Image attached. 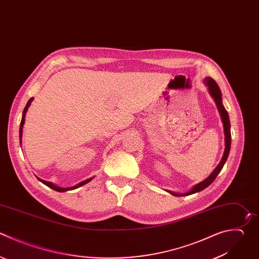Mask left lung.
<instances>
[{
	"instance_id": "obj_1",
	"label": "left lung",
	"mask_w": 259,
	"mask_h": 259,
	"mask_svg": "<svg viewBox=\"0 0 259 259\" xmlns=\"http://www.w3.org/2000/svg\"><path fill=\"white\" fill-rule=\"evenodd\" d=\"M204 83L206 84V86L208 87V91L210 93V95L212 96V98L214 99L215 101V104L218 106V109L221 113V117H222V120H223V123H224V132H225V152H224V155H223V158L221 160V162L219 163V165L215 167V169L211 172V174L206 178L204 179L203 181H201L200 183L196 184L195 186H193V188L186 192V193H174V192H170L172 193L173 195H176V196H184V195H189V194H192V193H195V192H198V191H201L202 189L206 188L209 184H211V182L215 179V177L218 176V174L221 172L222 168L224 167V164L226 163V160L229 156V152H230V147H231V131H230V120H229V115H228V112L227 110L225 109V107L223 106L222 104V93H221V90L218 86V84L215 83V81L211 78H206L204 80Z\"/></svg>"
}]
</instances>
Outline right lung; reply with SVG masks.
I'll return each instance as SVG.
<instances>
[{"label": "right lung", "instance_id": "add662e5", "mask_svg": "<svg viewBox=\"0 0 259 259\" xmlns=\"http://www.w3.org/2000/svg\"><path fill=\"white\" fill-rule=\"evenodd\" d=\"M32 100H33V97H31V98L28 100V102H27V104H26V106H25V108H24V110H23V115H22V119H21V123H20V131H19L20 142H21V138H22V127H23V124H24V121H25V114H26V111H27V109H28V107H29L30 103L32 102ZM38 179H39V178H38ZM39 180H40L44 184H46L47 186H49V187L53 188L54 190L59 191V192H64V191H67V190H73V189H76V188H78V187H80V186H82V185H84V184L88 183L89 181H91V180H92V178L86 179V180H84V181H82V182L78 183V184H77V185H75V186H72V187H66V188L59 187V186H57V185L53 184L52 182H49V181H46V180H42V179H39Z\"/></svg>", "mask_w": 259, "mask_h": 259}]
</instances>
